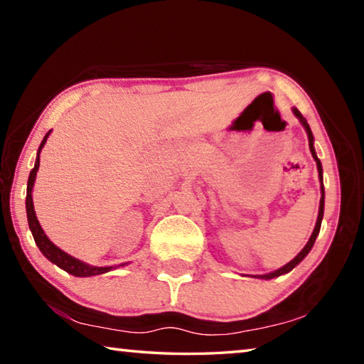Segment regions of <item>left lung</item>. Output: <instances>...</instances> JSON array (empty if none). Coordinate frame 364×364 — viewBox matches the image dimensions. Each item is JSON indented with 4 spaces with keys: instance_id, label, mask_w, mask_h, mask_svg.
<instances>
[{
    "instance_id": "8db88e82",
    "label": "left lung",
    "mask_w": 364,
    "mask_h": 364,
    "mask_svg": "<svg viewBox=\"0 0 364 364\" xmlns=\"http://www.w3.org/2000/svg\"><path fill=\"white\" fill-rule=\"evenodd\" d=\"M292 112H294V115L297 117L299 119V122H300V125L305 128V132H306V136H308V146H310V152H311V156H313V159H315V162H316V167H318V178H319V184H321V199H319V212H318V218H316V225H315V230H313V232H311V236H310V239H308V242L305 244V247L301 249L297 255L294 257V260H291L289 263H286L284 267H281L279 269H274V271H271V273H267V274H255V276H252V278H258V279H273V278H278V276H282V274H286V273H289V271H292L295 267H297V264L304 260V258L310 254V250L313 249V245H315V241H316V237H318V234H319V230H321V221H323V215H324V184H323V165H321V160L318 159V156H316V151H315V138H313V133H311V128H310V125H308L306 123V119L304 115H301L300 112H299V109L297 107H292Z\"/></svg>"
}]
</instances>
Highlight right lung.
<instances>
[{"label":"right lung","mask_w":364,"mask_h":364,"mask_svg":"<svg viewBox=\"0 0 364 364\" xmlns=\"http://www.w3.org/2000/svg\"><path fill=\"white\" fill-rule=\"evenodd\" d=\"M51 134V130L46 133V136L43 138L41 144L38 147V152H36V160H35V167L32 168L28 175V183H27V197H26V208H27V220H28V228L33 234L35 244L38 245V249L41 250V254L45 255L49 262L58 264L60 269L67 271L69 274L77 276V278H90V276H96V274H104L109 273L119 267H125L128 263H120L115 264V267H93V264H88L78 258L72 257L69 254H65L63 249H59L56 244H53L49 241V237L43 231V228L40 225L38 218H36L35 213V207H33V199H32V193H33V186H35V180H36V171H38L40 167V152L43 147H45L46 141Z\"/></svg>","instance_id":"1"}]
</instances>
